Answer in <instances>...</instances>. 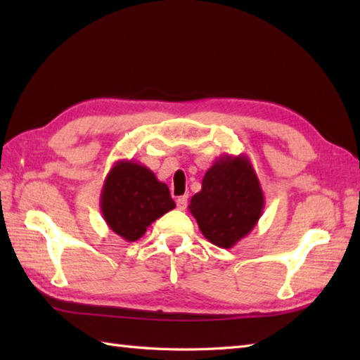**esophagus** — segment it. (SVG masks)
<instances>
[{
    "instance_id": "esophagus-1",
    "label": "esophagus",
    "mask_w": 360,
    "mask_h": 360,
    "mask_svg": "<svg viewBox=\"0 0 360 360\" xmlns=\"http://www.w3.org/2000/svg\"><path fill=\"white\" fill-rule=\"evenodd\" d=\"M187 202H188V196H179L178 200H176V205H178L179 210H186L187 207Z\"/></svg>"
}]
</instances>
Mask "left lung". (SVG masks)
I'll return each instance as SVG.
<instances>
[{"label": "left lung", "mask_w": 360, "mask_h": 360, "mask_svg": "<svg viewBox=\"0 0 360 360\" xmlns=\"http://www.w3.org/2000/svg\"><path fill=\"white\" fill-rule=\"evenodd\" d=\"M264 195L246 155H224L205 172L201 192L188 210L201 233L218 248L231 249L248 236L263 215Z\"/></svg>", "instance_id": "obj_1"}]
</instances>
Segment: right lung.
Returning <instances> with one entry per match:
<instances>
[{"instance_id": "right-lung-1", "label": "right lung", "mask_w": 360, "mask_h": 360, "mask_svg": "<svg viewBox=\"0 0 360 360\" xmlns=\"http://www.w3.org/2000/svg\"><path fill=\"white\" fill-rule=\"evenodd\" d=\"M176 207L167 184L148 167L117 160L106 174L101 210L105 223L125 241H136L158 218Z\"/></svg>"}]
</instances>
